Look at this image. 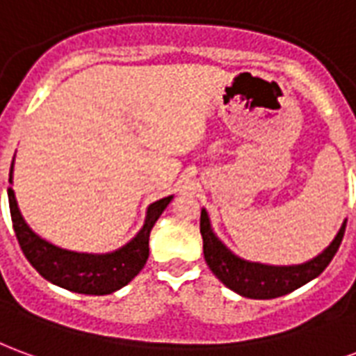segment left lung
Here are the masks:
<instances>
[{
    "instance_id": "obj_1",
    "label": "left lung",
    "mask_w": 356,
    "mask_h": 356,
    "mask_svg": "<svg viewBox=\"0 0 356 356\" xmlns=\"http://www.w3.org/2000/svg\"><path fill=\"white\" fill-rule=\"evenodd\" d=\"M346 225L347 220L341 225L332 243L328 245L317 259L309 260L305 264L281 268V266L254 264V262H245V260L238 259L213 234L207 213L202 211V217H200V232L204 238V257L209 270L230 291L238 292L245 298L254 300L279 298V296L296 291L307 281L321 275L325 272L326 266L330 264L334 254L338 252L339 243L346 234Z\"/></svg>"
}]
</instances>
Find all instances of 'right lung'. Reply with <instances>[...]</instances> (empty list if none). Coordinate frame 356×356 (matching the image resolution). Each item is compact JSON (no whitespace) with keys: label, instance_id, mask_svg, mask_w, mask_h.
<instances>
[{"label":"right lung","instance_id":"add662e5","mask_svg":"<svg viewBox=\"0 0 356 356\" xmlns=\"http://www.w3.org/2000/svg\"><path fill=\"white\" fill-rule=\"evenodd\" d=\"M10 173H13V164H10ZM170 200L171 196H168L149 205L145 226L122 249L111 254H79V252L62 251L38 238L24 222L22 215L18 211L15 192L9 186L13 228L28 262L38 270L39 275H43L54 285L79 294H94V296L118 291L143 270L145 262L149 259V234L165 209V205L170 204Z\"/></svg>","mask_w":356,"mask_h":356}]
</instances>
